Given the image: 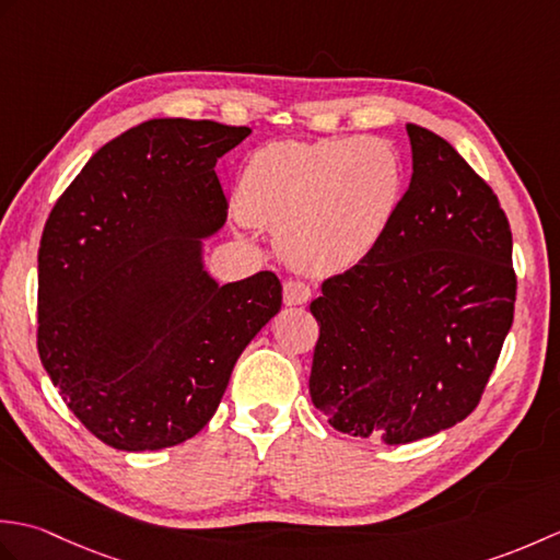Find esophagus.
<instances>
[{"instance_id":"obj_1","label":"esophagus","mask_w":560,"mask_h":560,"mask_svg":"<svg viewBox=\"0 0 560 560\" xmlns=\"http://www.w3.org/2000/svg\"><path fill=\"white\" fill-rule=\"evenodd\" d=\"M311 295H313L311 287L301 279H289L283 283V303L287 305H305L311 301Z\"/></svg>"}]
</instances>
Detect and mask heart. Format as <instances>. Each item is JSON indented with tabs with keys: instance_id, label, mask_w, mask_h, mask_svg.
Segmentation results:
<instances>
[{
	"instance_id": "b5f03b06",
	"label": "heart",
	"mask_w": 560,
	"mask_h": 560,
	"mask_svg": "<svg viewBox=\"0 0 560 560\" xmlns=\"http://www.w3.org/2000/svg\"><path fill=\"white\" fill-rule=\"evenodd\" d=\"M399 192V161L385 141H277L245 161L237 209L249 223L277 231L291 265L331 271L373 253Z\"/></svg>"
}]
</instances>
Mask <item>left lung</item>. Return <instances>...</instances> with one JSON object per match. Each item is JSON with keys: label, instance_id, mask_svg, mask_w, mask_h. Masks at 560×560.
<instances>
[{"label": "left lung", "instance_id": "1", "mask_svg": "<svg viewBox=\"0 0 560 560\" xmlns=\"http://www.w3.org/2000/svg\"><path fill=\"white\" fill-rule=\"evenodd\" d=\"M411 183L373 253L323 283L311 397L339 433L407 445L477 409L513 327V233L443 137L407 125Z\"/></svg>", "mask_w": 560, "mask_h": 560}]
</instances>
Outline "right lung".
I'll return each instance as SVG.
<instances>
[{"instance_id":"add662e5","label":"right lung","mask_w":560,"mask_h":560,"mask_svg":"<svg viewBox=\"0 0 560 560\" xmlns=\"http://www.w3.org/2000/svg\"><path fill=\"white\" fill-rule=\"evenodd\" d=\"M253 132L159 117L108 141L57 199L38 249V353L105 445H180L219 409L235 361L281 311V281L205 265L229 201L213 165Z\"/></svg>"}]
</instances>
